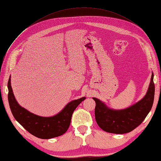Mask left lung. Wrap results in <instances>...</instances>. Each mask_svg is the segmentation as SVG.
Here are the masks:
<instances>
[{"label":"left lung","instance_id":"8db88e82","mask_svg":"<svg viewBox=\"0 0 161 161\" xmlns=\"http://www.w3.org/2000/svg\"><path fill=\"white\" fill-rule=\"evenodd\" d=\"M153 73L148 91L144 98L130 108L114 110L103 102L93 97L95 101V115L97 124L107 132L122 134L130 132L137 128L147 116L152 108L154 97Z\"/></svg>","mask_w":161,"mask_h":161}]
</instances>
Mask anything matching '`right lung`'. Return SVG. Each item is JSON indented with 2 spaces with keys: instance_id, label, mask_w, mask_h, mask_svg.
Wrapping results in <instances>:
<instances>
[{
  "instance_id": "right-lung-1",
  "label": "right lung",
  "mask_w": 161,
  "mask_h": 161,
  "mask_svg": "<svg viewBox=\"0 0 161 161\" xmlns=\"http://www.w3.org/2000/svg\"><path fill=\"white\" fill-rule=\"evenodd\" d=\"M8 99L12 114L18 122L32 135L42 139H50L64 134L69 129L73 112L86 98L72 101L59 114L52 117H41L28 111L19 105L14 98L11 85L8 82Z\"/></svg>"
}]
</instances>
